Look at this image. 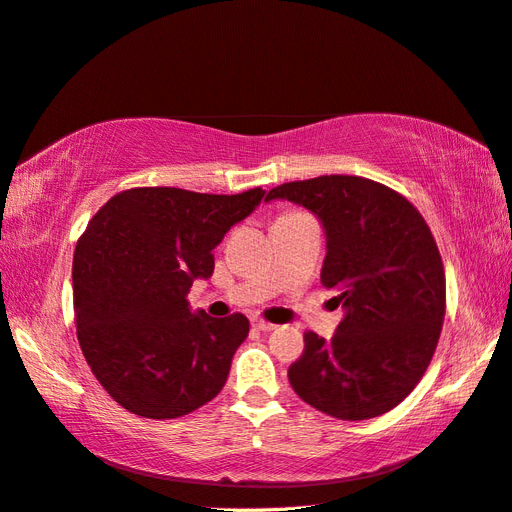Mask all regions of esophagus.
Masks as SVG:
<instances>
[{"label":"esophagus","instance_id":"esophagus-1","mask_svg":"<svg viewBox=\"0 0 512 512\" xmlns=\"http://www.w3.org/2000/svg\"><path fill=\"white\" fill-rule=\"evenodd\" d=\"M251 324H253V329H257V331H264V333L277 329V326H274V324H270V322H266V320H259V318H253V320H251Z\"/></svg>","mask_w":512,"mask_h":512}]
</instances>
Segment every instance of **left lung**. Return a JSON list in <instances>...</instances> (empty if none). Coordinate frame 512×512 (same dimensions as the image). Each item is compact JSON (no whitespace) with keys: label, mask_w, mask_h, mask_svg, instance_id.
Wrapping results in <instances>:
<instances>
[{"label":"left lung","mask_w":512,"mask_h":512,"mask_svg":"<svg viewBox=\"0 0 512 512\" xmlns=\"http://www.w3.org/2000/svg\"><path fill=\"white\" fill-rule=\"evenodd\" d=\"M320 220V281L346 309L335 335H305L290 385L313 409L370 419L398 406L435 355L445 316L439 248L417 209L383 183L324 175L272 188Z\"/></svg>","instance_id":"1"}]
</instances>
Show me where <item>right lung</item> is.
Segmentation results:
<instances>
[{
    "mask_svg": "<svg viewBox=\"0 0 512 512\" xmlns=\"http://www.w3.org/2000/svg\"><path fill=\"white\" fill-rule=\"evenodd\" d=\"M264 194L134 188L88 222L73 255L77 339L123 409L175 419L225 387L248 320L192 311L188 294L196 279L212 277L214 248Z\"/></svg>",
    "mask_w": 512,
    "mask_h": 512,
    "instance_id": "obj_1",
    "label": "right lung"
}]
</instances>
